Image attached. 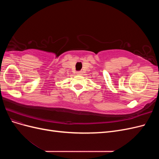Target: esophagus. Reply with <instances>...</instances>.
<instances>
[{
	"label": "esophagus",
	"instance_id": "obj_1",
	"mask_svg": "<svg viewBox=\"0 0 159 159\" xmlns=\"http://www.w3.org/2000/svg\"><path fill=\"white\" fill-rule=\"evenodd\" d=\"M77 74H78V75H81V74H82V71H78V72H77Z\"/></svg>",
	"mask_w": 159,
	"mask_h": 159
}]
</instances>
